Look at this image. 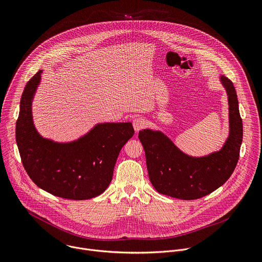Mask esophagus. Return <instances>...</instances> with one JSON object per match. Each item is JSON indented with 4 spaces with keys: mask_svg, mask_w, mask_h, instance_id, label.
<instances>
[{
    "mask_svg": "<svg viewBox=\"0 0 262 262\" xmlns=\"http://www.w3.org/2000/svg\"><path fill=\"white\" fill-rule=\"evenodd\" d=\"M133 126H134V128H135L136 132L141 130V129L145 126V119H143V118H141V117H138V118L134 119V121H133Z\"/></svg>",
    "mask_w": 262,
    "mask_h": 262,
    "instance_id": "1",
    "label": "esophagus"
}]
</instances>
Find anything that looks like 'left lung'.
<instances>
[{"instance_id":"obj_1","label":"left lung","mask_w":262,"mask_h":262,"mask_svg":"<svg viewBox=\"0 0 262 262\" xmlns=\"http://www.w3.org/2000/svg\"><path fill=\"white\" fill-rule=\"evenodd\" d=\"M221 83L229 104V136L221 150L194 158L179 150L162 132L140 130L149 179L160 194L182 200L199 199L220 188L233 173L243 142V121L232 82L222 76Z\"/></svg>"}]
</instances>
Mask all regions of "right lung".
Instances as JSON below:
<instances>
[{
    "instance_id": "add662e5",
    "label": "right lung",
    "mask_w": 262,
    "mask_h": 262,
    "mask_svg": "<svg viewBox=\"0 0 262 262\" xmlns=\"http://www.w3.org/2000/svg\"><path fill=\"white\" fill-rule=\"evenodd\" d=\"M42 70L27 83L15 136L24 168L46 192L65 199L86 200L105 191L121 148L134 136L130 122L96 124L77 141L58 143L42 138L32 118V100Z\"/></svg>"
}]
</instances>
